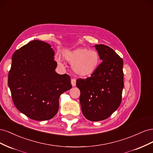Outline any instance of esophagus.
Returning a JSON list of instances; mask_svg holds the SVG:
<instances>
[{
    "label": "esophagus",
    "mask_w": 153,
    "mask_h": 153,
    "mask_svg": "<svg viewBox=\"0 0 153 153\" xmlns=\"http://www.w3.org/2000/svg\"><path fill=\"white\" fill-rule=\"evenodd\" d=\"M71 85L73 87L76 86V80L75 79H71Z\"/></svg>",
    "instance_id": "34e87169"
}]
</instances>
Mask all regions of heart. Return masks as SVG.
Returning a JSON list of instances; mask_svg holds the SVG:
<instances>
[{
	"mask_svg": "<svg viewBox=\"0 0 153 153\" xmlns=\"http://www.w3.org/2000/svg\"><path fill=\"white\" fill-rule=\"evenodd\" d=\"M64 59L72 64V69L80 77L90 76L96 72L100 64L98 53L94 50L79 47L66 50L62 53ZM60 61V59H58Z\"/></svg>",
	"mask_w": 153,
	"mask_h": 153,
	"instance_id": "obj_1",
	"label": "heart"
}]
</instances>
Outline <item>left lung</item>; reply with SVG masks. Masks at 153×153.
I'll list each match as a JSON object with an SVG mask.
<instances>
[{
	"mask_svg": "<svg viewBox=\"0 0 153 153\" xmlns=\"http://www.w3.org/2000/svg\"><path fill=\"white\" fill-rule=\"evenodd\" d=\"M102 60L96 72L86 79H78L83 115L91 121L109 117L121 102L124 87L123 61L115 51L105 45L94 46Z\"/></svg>",
	"mask_w": 153,
	"mask_h": 153,
	"instance_id": "left-lung-1",
	"label": "left lung"
}]
</instances>
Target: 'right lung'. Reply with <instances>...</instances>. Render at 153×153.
Here are the masks:
<instances>
[{"label": "right lung", "instance_id": "1", "mask_svg": "<svg viewBox=\"0 0 153 153\" xmlns=\"http://www.w3.org/2000/svg\"><path fill=\"white\" fill-rule=\"evenodd\" d=\"M54 53L48 43L34 40L12 56L8 85L13 103L36 121L53 118L58 112L60 96L72 87L70 76L55 72Z\"/></svg>", "mask_w": 153, "mask_h": 153}]
</instances>
